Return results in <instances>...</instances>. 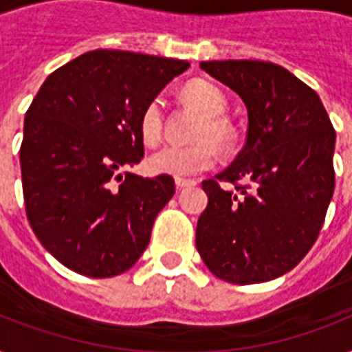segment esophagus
I'll use <instances>...</instances> for the list:
<instances>
[{"instance_id": "1", "label": "esophagus", "mask_w": 352, "mask_h": 352, "mask_svg": "<svg viewBox=\"0 0 352 352\" xmlns=\"http://www.w3.org/2000/svg\"><path fill=\"white\" fill-rule=\"evenodd\" d=\"M195 184V181L193 179H175V186L179 188V190H182V188H188V186H193Z\"/></svg>"}]
</instances>
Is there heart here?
I'll use <instances>...</instances> for the list:
<instances>
[{"label":"heart","mask_w":352,"mask_h":352,"mask_svg":"<svg viewBox=\"0 0 352 352\" xmlns=\"http://www.w3.org/2000/svg\"><path fill=\"white\" fill-rule=\"evenodd\" d=\"M182 96L184 100L197 107L199 111L204 113L195 131V140L199 142L188 146L171 144L155 151L148 159V168L157 175L184 179L210 170L217 159L215 146L228 149L234 142V126L223 115L228 100L217 85L208 80H192L182 87ZM138 133L146 146H155L160 142L164 133V104L160 98H153L144 106L138 118Z\"/></svg>","instance_id":"b5f03b06"}]
</instances>
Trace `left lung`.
<instances>
[{"mask_svg": "<svg viewBox=\"0 0 352 352\" xmlns=\"http://www.w3.org/2000/svg\"><path fill=\"white\" fill-rule=\"evenodd\" d=\"M201 69L243 98L248 131L234 162L203 181L208 206L197 221L195 245L219 279L270 281L316 243L334 192L336 133L316 91L281 65L212 60Z\"/></svg>", "mask_w": 352, "mask_h": 352, "instance_id": "obj_1", "label": "left lung"}]
</instances>
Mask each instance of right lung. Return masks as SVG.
<instances>
[{
  "label": "right lung",
  "mask_w": 352,
  "mask_h": 352,
  "mask_svg": "<svg viewBox=\"0 0 352 352\" xmlns=\"http://www.w3.org/2000/svg\"><path fill=\"white\" fill-rule=\"evenodd\" d=\"M190 63L89 51L49 74L25 113V212L40 243L74 272L113 278L142 256L175 193L170 175L138 177L144 106Z\"/></svg>",
  "instance_id": "add662e5"
}]
</instances>
